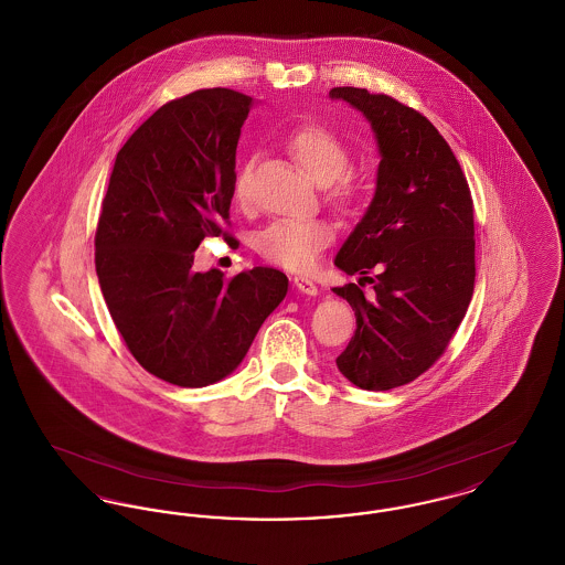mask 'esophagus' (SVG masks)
Here are the masks:
<instances>
[{
	"mask_svg": "<svg viewBox=\"0 0 565 565\" xmlns=\"http://www.w3.org/2000/svg\"><path fill=\"white\" fill-rule=\"evenodd\" d=\"M292 284H295L296 290H298V292H302V295H318V286H316L309 277H295V279H292Z\"/></svg>",
	"mask_w": 565,
	"mask_h": 565,
	"instance_id": "esophagus-1",
	"label": "esophagus"
}]
</instances>
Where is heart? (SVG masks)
I'll return each instance as SVG.
<instances>
[{"label": "heart", "instance_id": "obj_1", "mask_svg": "<svg viewBox=\"0 0 565 565\" xmlns=\"http://www.w3.org/2000/svg\"><path fill=\"white\" fill-rule=\"evenodd\" d=\"M286 148L302 173L318 186L337 182L332 199L348 207L355 199V184L343 171L350 164L348 146L322 127H302L288 137ZM252 171V162L239 167L233 190L242 201L245 196V182ZM332 239V228L322 220H275L265 226L256 239V252L270 263L290 270H307L318 258V254Z\"/></svg>", "mask_w": 565, "mask_h": 565}]
</instances>
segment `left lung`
I'll return each instance as SVG.
<instances>
[{
  "instance_id": "left-lung-1",
  "label": "left lung",
  "mask_w": 565,
  "mask_h": 565,
  "mask_svg": "<svg viewBox=\"0 0 565 565\" xmlns=\"http://www.w3.org/2000/svg\"><path fill=\"white\" fill-rule=\"evenodd\" d=\"M332 99L358 109L379 148L375 196L334 265L374 284L332 288L355 313L341 375L385 392L426 373L447 350L475 290V212L468 182L426 116L387 95L337 86ZM374 277H370V273Z\"/></svg>"
}]
</instances>
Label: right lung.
I'll return each mask as SVG.
<instances>
[{
    "label": "right lung",
    "instance_id": "add662e5",
    "mask_svg": "<svg viewBox=\"0 0 565 565\" xmlns=\"http://www.w3.org/2000/svg\"><path fill=\"white\" fill-rule=\"evenodd\" d=\"M254 99L194 90L157 109L120 148L95 235L109 316L135 360L180 387H205L242 364L288 292V277L254 267L226 279L194 270L205 237L228 233L235 154Z\"/></svg>",
    "mask_w": 565,
    "mask_h": 565
}]
</instances>
